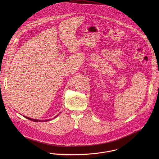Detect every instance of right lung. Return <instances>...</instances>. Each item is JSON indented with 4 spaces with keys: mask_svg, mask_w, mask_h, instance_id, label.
<instances>
[{
    "mask_svg": "<svg viewBox=\"0 0 159 159\" xmlns=\"http://www.w3.org/2000/svg\"><path fill=\"white\" fill-rule=\"evenodd\" d=\"M59 113V114H60ZM59 114H58L57 116H56L55 117H54V118H56V117H57L58 116H59ZM24 117H25L26 119H29V120H32V121H34V122H47V121H49V120H52V119H46V120H39V119H31V118H30V117H27V116H23Z\"/></svg>",
    "mask_w": 159,
    "mask_h": 159,
    "instance_id": "obj_1",
    "label": "right lung"
}]
</instances>
